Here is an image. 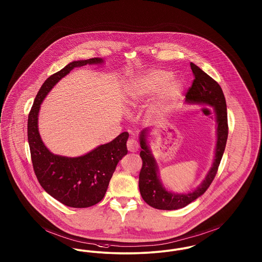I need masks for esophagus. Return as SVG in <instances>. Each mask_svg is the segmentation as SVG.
<instances>
[{"label": "esophagus", "instance_id": "obj_1", "mask_svg": "<svg viewBox=\"0 0 262 262\" xmlns=\"http://www.w3.org/2000/svg\"><path fill=\"white\" fill-rule=\"evenodd\" d=\"M127 149L130 152H137L139 149V144L136 140L129 139L127 141Z\"/></svg>", "mask_w": 262, "mask_h": 262}]
</instances>
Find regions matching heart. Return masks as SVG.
Masks as SVG:
<instances>
[{
  "mask_svg": "<svg viewBox=\"0 0 262 262\" xmlns=\"http://www.w3.org/2000/svg\"><path fill=\"white\" fill-rule=\"evenodd\" d=\"M172 77V72L165 70H152L143 74L129 88L127 104L134 106L160 90L158 107L172 104L182 93V84Z\"/></svg>",
  "mask_w": 262,
  "mask_h": 262,
  "instance_id": "heart-1",
  "label": "heart"
}]
</instances>
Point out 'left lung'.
<instances>
[{
	"label": "left lung",
	"mask_w": 262,
	"mask_h": 262,
	"mask_svg": "<svg viewBox=\"0 0 262 262\" xmlns=\"http://www.w3.org/2000/svg\"><path fill=\"white\" fill-rule=\"evenodd\" d=\"M193 74L192 86L186 93L188 103H198L212 106L216 119V146L212 167L203 183L188 193H174L167 191L161 183L158 174L157 163L147 145V134L149 129H144L140 134V146L142 148L140 157L142 159V169L139 174V190L143 200L152 208L158 209H182L191 204L199 196L204 194L213 181L221 160L227 145V102L220 84L205 71L191 62Z\"/></svg>",
	"instance_id": "left-lung-1"
}]
</instances>
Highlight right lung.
<instances>
[{
  "label": "right lung",
  "instance_id": "add662e5",
  "mask_svg": "<svg viewBox=\"0 0 262 262\" xmlns=\"http://www.w3.org/2000/svg\"><path fill=\"white\" fill-rule=\"evenodd\" d=\"M102 62L103 59L99 57L76 60L51 75L38 90L29 113L28 140L37 181L49 194L71 208H88L104 198L118 162L128 152L126 142L129 134L123 132L113 141L100 145L80 157L54 155L39 136L38 111L51 89L74 68Z\"/></svg>",
  "mask_w": 262,
  "mask_h": 262
}]
</instances>
